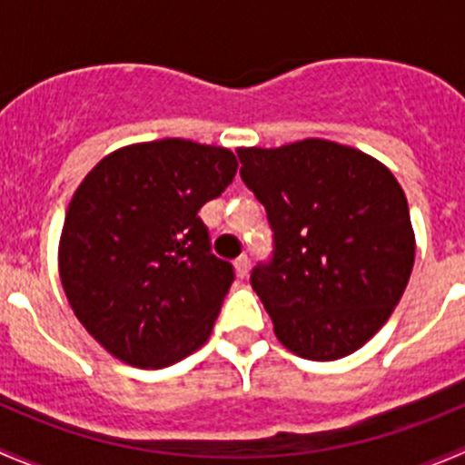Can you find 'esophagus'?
Listing matches in <instances>:
<instances>
[{
	"instance_id": "34e87169",
	"label": "esophagus",
	"mask_w": 465,
	"mask_h": 465,
	"mask_svg": "<svg viewBox=\"0 0 465 465\" xmlns=\"http://www.w3.org/2000/svg\"><path fill=\"white\" fill-rule=\"evenodd\" d=\"M233 267H236L238 279H247V274H250V259H247V256H241Z\"/></svg>"
}]
</instances>
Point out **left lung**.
<instances>
[{
	"instance_id": "1",
	"label": "left lung",
	"mask_w": 465,
	"mask_h": 465,
	"mask_svg": "<svg viewBox=\"0 0 465 465\" xmlns=\"http://www.w3.org/2000/svg\"><path fill=\"white\" fill-rule=\"evenodd\" d=\"M236 153L274 232L250 281L276 337L317 362L351 355L384 326L414 267L405 191L378 159L326 139Z\"/></svg>"
}]
</instances>
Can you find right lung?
Masks as SVG:
<instances>
[{
    "mask_svg": "<svg viewBox=\"0 0 465 465\" xmlns=\"http://www.w3.org/2000/svg\"><path fill=\"white\" fill-rule=\"evenodd\" d=\"M236 168L227 148L162 139L110 153L74 193L60 281L78 322L121 362L162 369L209 340L233 267L211 254L198 211Z\"/></svg>",
    "mask_w": 465,
    "mask_h": 465,
    "instance_id": "obj_1",
    "label": "right lung"
}]
</instances>
